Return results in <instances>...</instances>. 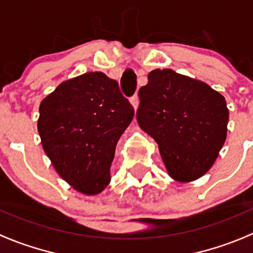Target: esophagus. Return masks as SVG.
I'll use <instances>...</instances> for the list:
<instances>
[{
  "instance_id": "esophagus-1",
  "label": "esophagus",
  "mask_w": 253,
  "mask_h": 253,
  "mask_svg": "<svg viewBox=\"0 0 253 253\" xmlns=\"http://www.w3.org/2000/svg\"><path fill=\"white\" fill-rule=\"evenodd\" d=\"M131 104H132V106L134 108V110H137V108H138V105H139V98L137 94H134V95L131 98Z\"/></svg>"
}]
</instances>
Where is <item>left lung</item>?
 I'll use <instances>...</instances> for the list:
<instances>
[{"mask_svg":"<svg viewBox=\"0 0 253 253\" xmlns=\"http://www.w3.org/2000/svg\"><path fill=\"white\" fill-rule=\"evenodd\" d=\"M138 95L137 121L159 145L168 174L180 182L205 175L226 138L225 98L169 68L152 71Z\"/></svg>","mask_w":253,"mask_h":253,"instance_id":"1","label":"left lung"}]
</instances>
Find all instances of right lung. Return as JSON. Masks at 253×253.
Here are the masks:
<instances>
[{
	"instance_id": "right-lung-1",
	"label": "right lung",
	"mask_w": 253,
	"mask_h": 253,
	"mask_svg": "<svg viewBox=\"0 0 253 253\" xmlns=\"http://www.w3.org/2000/svg\"><path fill=\"white\" fill-rule=\"evenodd\" d=\"M42 144L57 174L84 195H98L110 182L115 148L134 109L119 83L103 72L62 82L42 101Z\"/></svg>"
}]
</instances>
